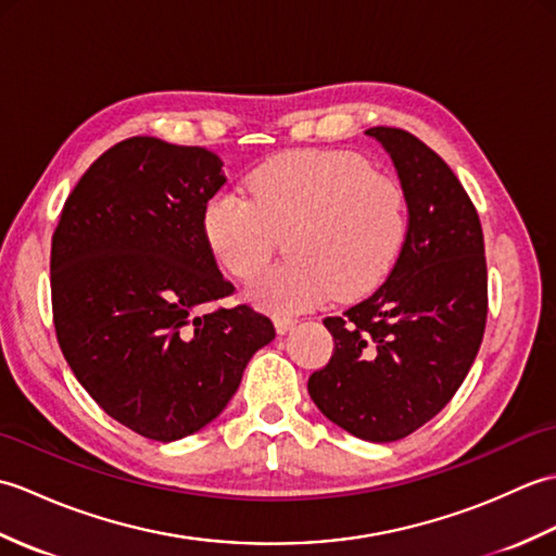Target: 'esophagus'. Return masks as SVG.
<instances>
[{
	"label": "esophagus",
	"instance_id": "1",
	"mask_svg": "<svg viewBox=\"0 0 556 556\" xmlns=\"http://www.w3.org/2000/svg\"><path fill=\"white\" fill-rule=\"evenodd\" d=\"M293 325H296V320H291V317H275L277 334H287Z\"/></svg>",
	"mask_w": 556,
	"mask_h": 556
}]
</instances>
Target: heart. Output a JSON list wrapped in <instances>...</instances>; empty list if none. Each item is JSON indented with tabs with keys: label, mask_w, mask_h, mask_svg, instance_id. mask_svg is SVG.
Listing matches in <instances>:
<instances>
[{
	"label": "heart",
	"mask_w": 556,
	"mask_h": 556,
	"mask_svg": "<svg viewBox=\"0 0 556 556\" xmlns=\"http://www.w3.org/2000/svg\"><path fill=\"white\" fill-rule=\"evenodd\" d=\"M248 191L251 198L217 191L200 224L212 257L243 281L287 233L289 263L248 289L255 305L277 315L368 293L392 269L408 231L404 186L353 152H285L251 172Z\"/></svg>",
	"instance_id": "heart-1"
}]
</instances>
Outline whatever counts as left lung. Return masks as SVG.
I'll return each instance as SVG.
<instances>
[{
    "label": "left lung",
    "instance_id": "1",
    "mask_svg": "<svg viewBox=\"0 0 556 556\" xmlns=\"http://www.w3.org/2000/svg\"><path fill=\"white\" fill-rule=\"evenodd\" d=\"M392 157L408 231L384 285L325 317L334 353L308 394L341 430L396 442L440 413L473 365L488 320L485 241L448 164L408 131H365Z\"/></svg>",
    "mask_w": 556,
    "mask_h": 556
}]
</instances>
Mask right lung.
<instances>
[{
    "mask_svg": "<svg viewBox=\"0 0 556 556\" xmlns=\"http://www.w3.org/2000/svg\"><path fill=\"white\" fill-rule=\"evenodd\" d=\"M227 184L205 148L122 140L90 164L52 236L59 346L98 406L128 430L174 442L215 420L248 361L275 339L233 291L203 236Z\"/></svg>",
    "mask_w": 556,
    "mask_h": 556,
    "instance_id": "obj_1",
    "label": "right lung"
}]
</instances>
